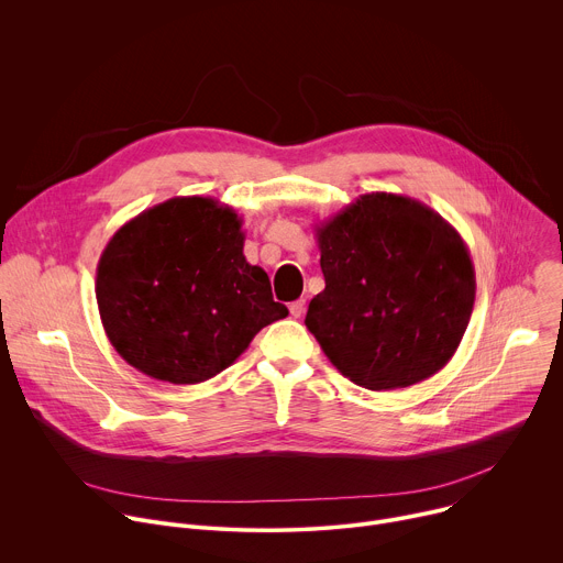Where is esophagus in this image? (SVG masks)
Returning <instances> with one entry per match:
<instances>
[{
  "label": "esophagus",
  "mask_w": 563,
  "mask_h": 563,
  "mask_svg": "<svg viewBox=\"0 0 563 563\" xmlns=\"http://www.w3.org/2000/svg\"><path fill=\"white\" fill-rule=\"evenodd\" d=\"M289 313H291L294 318H300V316L305 313V300H294V302H289Z\"/></svg>",
  "instance_id": "esophagus-1"
}]
</instances>
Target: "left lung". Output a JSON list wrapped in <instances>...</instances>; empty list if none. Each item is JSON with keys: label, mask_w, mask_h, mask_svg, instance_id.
I'll return each mask as SVG.
<instances>
[{"label": "left lung", "mask_w": 563, "mask_h": 563, "mask_svg": "<svg viewBox=\"0 0 563 563\" xmlns=\"http://www.w3.org/2000/svg\"><path fill=\"white\" fill-rule=\"evenodd\" d=\"M316 238L325 289L305 325L332 365L374 391L443 369L476 294L459 231L415 198L376 191L320 222Z\"/></svg>", "instance_id": "8db88e82"}]
</instances>
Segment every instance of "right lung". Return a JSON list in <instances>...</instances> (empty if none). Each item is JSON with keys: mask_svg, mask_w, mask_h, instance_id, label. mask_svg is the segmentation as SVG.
<instances>
[{"mask_svg": "<svg viewBox=\"0 0 563 563\" xmlns=\"http://www.w3.org/2000/svg\"><path fill=\"white\" fill-rule=\"evenodd\" d=\"M243 247V218L213 198H172L124 222L96 276L115 352L137 372L176 385L227 369L263 328L289 313Z\"/></svg>", "mask_w": 563, "mask_h": 563, "instance_id": "1", "label": "right lung"}]
</instances>
